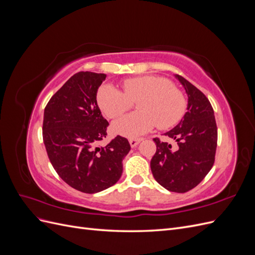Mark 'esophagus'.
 Masks as SVG:
<instances>
[{"instance_id": "esophagus-1", "label": "esophagus", "mask_w": 255, "mask_h": 255, "mask_svg": "<svg viewBox=\"0 0 255 255\" xmlns=\"http://www.w3.org/2000/svg\"><path fill=\"white\" fill-rule=\"evenodd\" d=\"M141 141V139H129V144H130V146H132V148H135V146H137L138 144H139V142Z\"/></svg>"}]
</instances>
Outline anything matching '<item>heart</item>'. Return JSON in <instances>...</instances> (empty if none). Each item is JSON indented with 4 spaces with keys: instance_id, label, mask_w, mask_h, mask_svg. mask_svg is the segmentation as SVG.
Wrapping results in <instances>:
<instances>
[{
    "instance_id": "obj_1",
    "label": "heart",
    "mask_w": 255,
    "mask_h": 255,
    "mask_svg": "<svg viewBox=\"0 0 255 255\" xmlns=\"http://www.w3.org/2000/svg\"><path fill=\"white\" fill-rule=\"evenodd\" d=\"M123 92L113 85L105 84L97 94V102L103 114L111 119L118 117L136 102L138 112L116 120L114 133L128 138H138L156 125L168 128L179 122L186 110V100L172 83L161 76L144 75L126 80Z\"/></svg>"
}]
</instances>
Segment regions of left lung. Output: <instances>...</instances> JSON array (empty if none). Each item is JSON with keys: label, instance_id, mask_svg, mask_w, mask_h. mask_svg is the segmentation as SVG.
Masks as SVG:
<instances>
[{"label": "left lung", "instance_id": "left-lung-1", "mask_svg": "<svg viewBox=\"0 0 255 255\" xmlns=\"http://www.w3.org/2000/svg\"><path fill=\"white\" fill-rule=\"evenodd\" d=\"M188 97L187 112L181 121L164 135L176 146L154 138L156 152L151 159V171L158 184L169 191L186 192L210 172L217 148V126L213 107L194 85L175 74Z\"/></svg>", "mask_w": 255, "mask_h": 255}]
</instances>
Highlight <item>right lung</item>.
Segmentation results:
<instances>
[{
  "label": "right lung",
  "instance_id": "1",
  "mask_svg": "<svg viewBox=\"0 0 255 255\" xmlns=\"http://www.w3.org/2000/svg\"><path fill=\"white\" fill-rule=\"evenodd\" d=\"M105 78L104 73H75L44 109L42 136L51 164L68 185L85 194L117 183L130 150L127 138L119 135L105 146L97 145L109 127L97 103Z\"/></svg>",
  "mask_w": 255,
  "mask_h": 255
}]
</instances>
